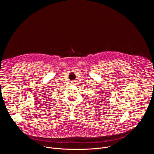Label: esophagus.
I'll list each match as a JSON object with an SVG mask.
<instances>
[{
	"mask_svg": "<svg viewBox=\"0 0 154 154\" xmlns=\"http://www.w3.org/2000/svg\"><path fill=\"white\" fill-rule=\"evenodd\" d=\"M71 83H72V85H75L76 83H75V81H74V80H72V81H71Z\"/></svg>",
	"mask_w": 154,
	"mask_h": 154,
	"instance_id": "1",
	"label": "esophagus"
}]
</instances>
